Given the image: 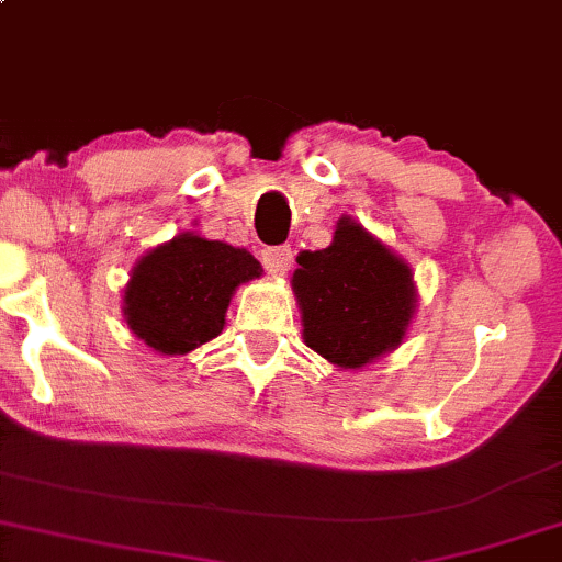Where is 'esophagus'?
<instances>
[{"instance_id":"esophagus-1","label":"esophagus","mask_w":562,"mask_h":562,"mask_svg":"<svg viewBox=\"0 0 562 562\" xmlns=\"http://www.w3.org/2000/svg\"><path fill=\"white\" fill-rule=\"evenodd\" d=\"M261 261H265L269 274L285 277L290 265H293V249L290 246H267V249H261Z\"/></svg>"}]
</instances>
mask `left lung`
Masks as SVG:
<instances>
[{
    "instance_id": "8db88e82",
    "label": "left lung",
    "mask_w": 562,
    "mask_h": 562,
    "mask_svg": "<svg viewBox=\"0 0 562 562\" xmlns=\"http://www.w3.org/2000/svg\"><path fill=\"white\" fill-rule=\"evenodd\" d=\"M293 290L305 347L341 370L398 349L416 311L411 267L349 215L326 249L297 257Z\"/></svg>"
}]
</instances>
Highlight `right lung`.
I'll return each mask as SVG.
<instances>
[{
  "label": "right lung",
  "instance_id": "right-lung-1",
  "mask_svg": "<svg viewBox=\"0 0 562 562\" xmlns=\"http://www.w3.org/2000/svg\"><path fill=\"white\" fill-rule=\"evenodd\" d=\"M259 274V261L246 249L187 231L133 267L125 321L159 355H187L223 331L236 288Z\"/></svg>",
  "mask_w": 562,
  "mask_h": 562
}]
</instances>
